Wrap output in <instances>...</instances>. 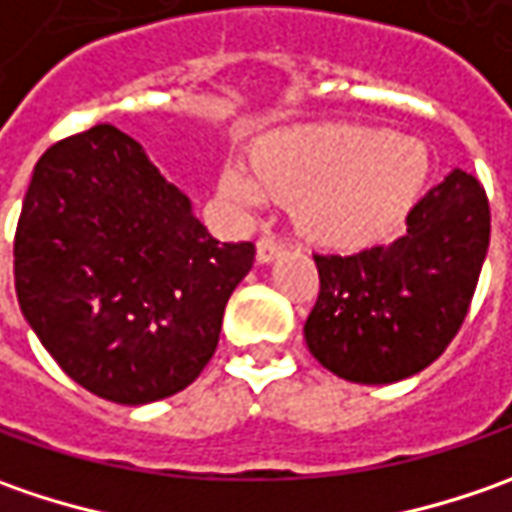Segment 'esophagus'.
<instances>
[{
	"mask_svg": "<svg viewBox=\"0 0 512 512\" xmlns=\"http://www.w3.org/2000/svg\"><path fill=\"white\" fill-rule=\"evenodd\" d=\"M279 253H282V242L273 239V236H262V239L256 242V262H259V265H270Z\"/></svg>",
	"mask_w": 512,
	"mask_h": 512,
	"instance_id": "esophagus-1",
	"label": "esophagus"
}]
</instances>
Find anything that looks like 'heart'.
<instances>
[{
    "instance_id": "b5f03b06",
    "label": "heart",
    "mask_w": 512,
    "mask_h": 512,
    "mask_svg": "<svg viewBox=\"0 0 512 512\" xmlns=\"http://www.w3.org/2000/svg\"><path fill=\"white\" fill-rule=\"evenodd\" d=\"M250 170L230 162L219 190L253 210L267 196L296 202V225L310 242L356 250L387 239L422 199L430 159L419 142L384 130L313 125L262 139Z\"/></svg>"
}]
</instances>
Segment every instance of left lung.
<instances>
[{
	"label": "left lung",
	"instance_id": "1",
	"mask_svg": "<svg viewBox=\"0 0 512 512\" xmlns=\"http://www.w3.org/2000/svg\"><path fill=\"white\" fill-rule=\"evenodd\" d=\"M490 245L476 176L450 170L407 213L390 245L316 253L319 299L305 342L333 376L393 384L422 373L459 333Z\"/></svg>",
	"mask_w": 512,
	"mask_h": 512
}]
</instances>
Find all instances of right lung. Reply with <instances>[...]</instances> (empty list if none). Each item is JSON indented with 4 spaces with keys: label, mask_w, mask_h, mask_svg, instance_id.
<instances>
[{
    "label": "right lung",
    "mask_w": 512,
    "mask_h": 512,
    "mask_svg": "<svg viewBox=\"0 0 512 512\" xmlns=\"http://www.w3.org/2000/svg\"><path fill=\"white\" fill-rule=\"evenodd\" d=\"M113 125L56 142L30 176L13 245L22 316L76 384L116 404L185 390L253 267Z\"/></svg>",
    "instance_id": "right-lung-1"
}]
</instances>
